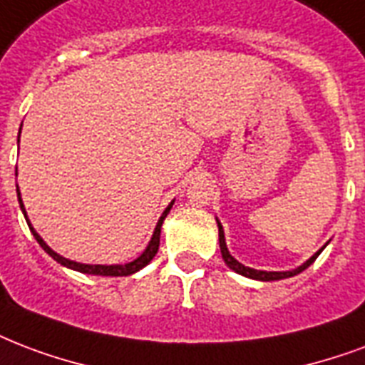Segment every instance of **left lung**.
Returning a JSON list of instances; mask_svg holds the SVG:
<instances>
[{
  "mask_svg": "<svg viewBox=\"0 0 365 365\" xmlns=\"http://www.w3.org/2000/svg\"><path fill=\"white\" fill-rule=\"evenodd\" d=\"M218 237H220V250H222V258H224V262L230 266L232 269H235L237 274L245 275V277H250V279H260V282H275V279H285V277H293V275L300 274V272H304L310 264L318 258V255L322 252L324 249H319V252H316L310 260H306L300 268L293 269V272H260V269H252V268H247V266H243L241 262H237L235 258L230 255V250H227L226 247V239H224V230H222V226H220L218 222Z\"/></svg>",
  "mask_w": 365,
  "mask_h": 365,
  "instance_id": "left-lung-1",
  "label": "left lung"
}]
</instances>
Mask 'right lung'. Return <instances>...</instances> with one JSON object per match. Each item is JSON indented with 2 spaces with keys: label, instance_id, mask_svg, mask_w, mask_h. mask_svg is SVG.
Masks as SVG:
<instances>
[{
  "label": "right lung",
  "instance_id": "add662e5",
  "mask_svg": "<svg viewBox=\"0 0 365 365\" xmlns=\"http://www.w3.org/2000/svg\"><path fill=\"white\" fill-rule=\"evenodd\" d=\"M19 138H21V132H19ZM15 174H16V168H15ZM16 195H19V205H21V210L24 212V205H22L21 201V193H19V187H16ZM174 202H170L168 205V208L164 210V214L160 216V220H158V224L157 227H155V233H153V237L151 241H149V245H147V249L143 250V255L139 258H135L133 262H128V264H118V266H90V264H78V262H72V260H68V258H63L59 257L55 250H51L49 247L46 245V241L36 233V230L32 227V224L28 222V216L26 212H24V218H26L28 222V227H30V232L34 233V237L36 241L40 243V247L43 250H46L47 255L53 258V260H57L59 264H63V266H66V268H72V269H76V272H82V274H93V275H110V277H118V275H130V274H135V272H139L141 268H145L147 264L151 262L153 257L157 255V250H158V245H160V227H163V222L164 218L168 216V212H170V208Z\"/></svg>",
  "mask_w": 365,
  "mask_h": 365
}]
</instances>
